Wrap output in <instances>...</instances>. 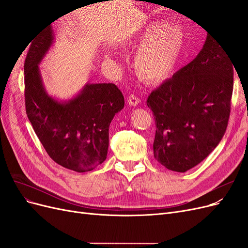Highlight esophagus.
Segmentation results:
<instances>
[{"instance_id":"obj_1","label":"esophagus","mask_w":248,"mask_h":248,"mask_svg":"<svg viewBox=\"0 0 248 248\" xmlns=\"http://www.w3.org/2000/svg\"><path fill=\"white\" fill-rule=\"evenodd\" d=\"M127 101H128L129 106H131V107H137L138 104L140 103L139 97H137L136 95H133V94H131V95L128 96V98H127Z\"/></svg>"}]
</instances>
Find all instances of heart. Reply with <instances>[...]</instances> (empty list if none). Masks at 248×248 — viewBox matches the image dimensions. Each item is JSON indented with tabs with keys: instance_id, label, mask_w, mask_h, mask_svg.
I'll return each mask as SVG.
<instances>
[{
	"instance_id": "obj_1",
	"label": "heart",
	"mask_w": 248,
	"mask_h": 248,
	"mask_svg": "<svg viewBox=\"0 0 248 248\" xmlns=\"http://www.w3.org/2000/svg\"><path fill=\"white\" fill-rule=\"evenodd\" d=\"M157 21L148 26L133 44L140 46L134 67L145 80L156 81L166 78L174 69L184 46L185 34L179 25L163 26Z\"/></svg>"
}]
</instances>
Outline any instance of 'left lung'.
<instances>
[{"instance_id":"8db88e82","label":"left lung","mask_w":248,"mask_h":248,"mask_svg":"<svg viewBox=\"0 0 248 248\" xmlns=\"http://www.w3.org/2000/svg\"><path fill=\"white\" fill-rule=\"evenodd\" d=\"M235 65L213 37L192 61L149 95L156 124L154 157L184 172L204 160L227 130Z\"/></svg>"}]
</instances>
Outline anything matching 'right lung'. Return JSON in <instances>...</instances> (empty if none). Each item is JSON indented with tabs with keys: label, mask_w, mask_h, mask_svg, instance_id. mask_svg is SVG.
Listing matches in <instances>:
<instances>
[{
	"label": "right lung",
	"mask_w": 248,
	"mask_h": 248,
	"mask_svg": "<svg viewBox=\"0 0 248 248\" xmlns=\"http://www.w3.org/2000/svg\"><path fill=\"white\" fill-rule=\"evenodd\" d=\"M36 35L25 61L26 111L50 158L66 169L84 172L107 158L108 128L124 108L114 84H86L69 100L59 101L43 85L39 64L55 40L51 22Z\"/></svg>",
	"instance_id": "obj_1"
}]
</instances>
